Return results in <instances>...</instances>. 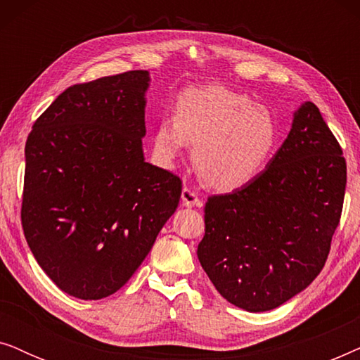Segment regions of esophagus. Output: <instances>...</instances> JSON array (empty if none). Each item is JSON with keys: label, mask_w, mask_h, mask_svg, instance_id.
I'll use <instances>...</instances> for the list:
<instances>
[{"label": "esophagus", "mask_w": 360, "mask_h": 360, "mask_svg": "<svg viewBox=\"0 0 360 360\" xmlns=\"http://www.w3.org/2000/svg\"><path fill=\"white\" fill-rule=\"evenodd\" d=\"M181 203L185 206H200L201 205V200L198 198V193L193 188H190V186H184V190H181Z\"/></svg>", "instance_id": "1"}]
</instances>
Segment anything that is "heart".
<instances>
[{
  "label": "heart",
  "instance_id": "b5f03b06",
  "mask_svg": "<svg viewBox=\"0 0 360 360\" xmlns=\"http://www.w3.org/2000/svg\"><path fill=\"white\" fill-rule=\"evenodd\" d=\"M277 141L278 126L269 108L221 85L185 90L176 100L175 117L164 116L154 131V150L162 164H174L191 142L196 170L218 191L252 184Z\"/></svg>",
  "mask_w": 360,
  "mask_h": 360
}]
</instances>
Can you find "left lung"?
<instances>
[{"label":"left lung","mask_w":360,"mask_h":360,"mask_svg":"<svg viewBox=\"0 0 360 360\" xmlns=\"http://www.w3.org/2000/svg\"><path fill=\"white\" fill-rule=\"evenodd\" d=\"M344 193L341 146L316 105L304 101L257 179L206 201L201 267L234 307L250 313L280 307L323 270Z\"/></svg>","instance_id":"left-lung-1"}]
</instances>
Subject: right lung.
<instances>
[{
	"label": "right lung",
	"mask_w": 360,
	"mask_h": 360,
	"mask_svg": "<svg viewBox=\"0 0 360 360\" xmlns=\"http://www.w3.org/2000/svg\"><path fill=\"white\" fill-rule=\"evenodd\" d=\"M147 70L67 88L26 142L22 229L62 292H117L175 213L181 180L146 162Z\"/></svg>",
	"instance_id": "obj_1"
}]
</instances>
